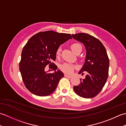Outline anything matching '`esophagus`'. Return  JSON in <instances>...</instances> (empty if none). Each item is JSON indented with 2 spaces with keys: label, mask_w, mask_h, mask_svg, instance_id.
<instances>
[{
  "label": "esophagus",
  "mask_w": 126,
  "mask_h": 126,
  "mask_svg": "<svg viewBox=\"0 0 126 126\" xmlns=\"http://www.w3.org/2000/svg\"><path fill=\"white\" fill-rule=\"evenodd\" d=\"M64 76L65 77H69V78H70V77H71V76H70V75H68V74H64Z\"/></svg>",
  "instance_id": "obj_1"
}]
</instances>
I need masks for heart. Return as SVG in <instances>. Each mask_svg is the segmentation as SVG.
Here are the masks:
<instances>
[{
    "mask_svg": "<svg viewBox=\"0 0 126 126\" xmlns=\"http://www.w3.org/2000/svg\"><path fill=\"white\" fill-rule=\"evenodd\" d=\"M70 47L72 51H73L75 53H76L78 52H81L82 50V45L79 43H75L72 44L71 45ZM61 51V47H58V49L56 50V56H57V57L60 56ZM75 68V66L74 65L68 63H64L61 66V70L63 72H64V73H68V74H70L72 73Z\"/></svg>",
    "mask_w": 126,
    "mask_h": 126,
    "instance_id": "b5f03b06",
    "label": "heart"
}]
</instances>
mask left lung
Segmentation results:
<instances>
[{"instance_id": "1", "label": "left lung", "mask_w": 126, "mask_h": 126, "mask_svg": "<svg viewBox=\"0 0 126 126\" xmlns=\"http://www.w3.org/2000/svg\"><path fill=\"white\" fill-rule=\"evenodd\" d=\"M72 37L83 44L86 50L85 62L79 73L86 75L74 90L80 97L93 98L102 90L108 79L109 61L107 51L98 39L89 34L79 33Z\"/></svg>"}]
</instances>
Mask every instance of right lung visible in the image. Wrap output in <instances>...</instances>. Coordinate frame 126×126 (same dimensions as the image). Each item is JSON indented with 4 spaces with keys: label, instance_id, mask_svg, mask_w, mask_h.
<instances>
[{
    "label": "right lung",
    "instance_id": "add662e5",
    "mask_svg": "<svg viewBox=\"0 0 126 126\" xmlns=\"http://www.w3.org/2000/svg\"><path fill=\"white\" fill-rule=\"evenodd\" d=\"M69 39H72L70 34L53 31L40 32L29 39L22 50L19 70L24 83L31 93L46 96L55 90L64 74L56 71L57 66L51 62L56 60V50ZM47 65L54 73L45 71Z\"/></svg>",
    "mask_w": 126,
    "mask_h": 126
}]
</instances>
